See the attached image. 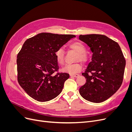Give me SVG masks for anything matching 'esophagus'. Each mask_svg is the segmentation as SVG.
Wrapping results in <instances>:
<instances>
[{
  "instance_id": "obj_1",
  "label": "esophagus",
  "mask_w": 132,
  "mask_h": 132,
  "mask_svg": "<svg viewBox=\"0 0 132 132\" xmlns=\"http://www.w3.org/2000/svg\"><path fill=\"white\" fill-rule=\"evenodd\" d=\"M70 76H71V77H73L77 78L79 77V75L77 74H70Z\"/></svg>"
}]
</instances>
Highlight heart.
<instances>
[{
    "mask_svg": "<svg viewBox=\"0 0 132 132\" xmlns=\"http://www.w3.org/2000/svg\"><path fill=\"white\" fill-rule=\"evenodd\" d=\"M69 48L77 52L75 58V61H80L86 63L89 60V57L86 53V46L81 42H74L70 44ZM54 55L57 63L60 65H63L65 61V52L62 48H59L55 52ZM82 69V64L79 62L70 64H67L62 69L64 72L69 73H76L79 72Z\"/></svg>",
    "mask_w": 132,
    "mask_h": 132,
    "instance_id": "b5f03b06",
    "label": "heart"
}]
</instances>
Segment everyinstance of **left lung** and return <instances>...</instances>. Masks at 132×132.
<instances>
[{
  "label": "left lung",
  "mask_w": 132,
  "mask_h": 132,
  "mask_svg": "<svg viewBox=\"0 0 132 132\" xmlns=\"http://www.w3.org/2000/svg\"><path fill=\"white\" fill-rule=\"evenodd\" d=\"M79 38L86 43L93 52L92 61L82 74L86 82L79 89V93L87 101L102 102L121 86L125 58L118 43L105 35H81Z\"/></svg>",
  "instance_id": "1"
}]
</instances>
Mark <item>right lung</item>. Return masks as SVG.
<instances>
[{
    "label": "right lung",
    "instance_id": "1",
    "mask_svg": "<svg viewBox=\"0 0 132 132\" xmlns=\"http://www.w3.org/2000/svg\"><path fill=\"white\" fill-rule=\"evenodd\" d=\"M73 35L42 32L28 38L17 56L18 81L30 97L45 102L61 93L69 74L59 73L54 53ZM55 72L57 73L55 75Z\"/></svg>",
    "mask_w": 132,
    "mask_h": 132
}]
</instances>
